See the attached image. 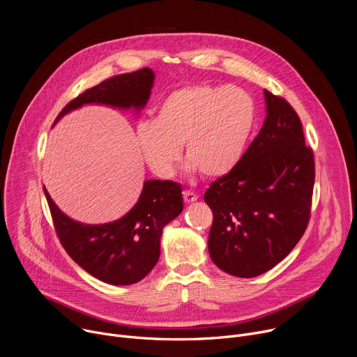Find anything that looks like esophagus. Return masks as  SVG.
<instances>
[{
    "mask_svg": "<svg viewBox=\"0 0 357 357\" xmlns=\"http://www.w3.org/2000/svg\"><path fill=\"white\" fill-rule=\"evenodd\" d=\"M182 195H183V200H185L186 203H193V202L197 200V195L193 193V192H190V190H183Z\"/></svg>",
    "mask_w": 357,
    "mask_h": 357,
    "instance_id": "esophagus-1",
    "label": "esophagus"
}]
</instances>
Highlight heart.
Masks as SVG:
<instances>
[{"label": "heart", "instance_id": "1", "mask_svg": "<svg viewBox=\"0 0 357 357\" xmlns=\"http://www.w3.org/2000/svg\"><path fill=\"white\" fill-rule=\"evenodd\" d=\"M256 107L238 87L190 84L168 93L155 120L135 127V145L144 162L160 178H171L181 145L203 178L227 175L240 161L252 131Z\"/></svg>", "mask_w": 357, "mask_h": 357}]
</instances>
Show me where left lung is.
I'll use <instances>...</instances> for the list:
<instances>
[{"label":"left lung","instance_id":"8db88e82","mask_svg":"<svg viewBox=\"0 0 357 357\" xmlns=\"http://www.w3.org/2000/svg\"><path fill=\"white\" fill-rule=\"evenodd\" d=\"M266 120L238 164L205 193L213 212L208 247L225 273L251 278L284 260L308 226L315 164L302 124L264 90Z\"/></svg>","mask_w":357,"mask_h":357}]
</instances>
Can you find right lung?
I'll list each match as a JSON object with an SVG mask.
<instances>
[{
    "label": "right lung",
    "instance_id": "obj_1",
    "mask_svg": "<svg viewBox=\"0 0 357 357\" xmlns=\"http://www.w3.org/2000/svg\"><path fill=\"white\" fill-rule=\"evenodd\" d=\"M155 73L149 68L119 75L86 90L59 113L54 126L66 114L86 105L109 106L139 113L151 96ZM56 233L69 256L86 273L112 285H131L155 267L164 227L183 211L181 185L148 179L135 205L123 218L87 225L65 215L43 188Z\"/></svg>",
    "mask_w": 357,
    "mask_h": 357
}]
</instances>
